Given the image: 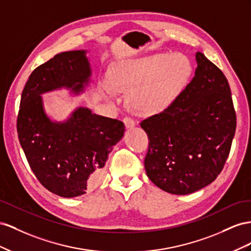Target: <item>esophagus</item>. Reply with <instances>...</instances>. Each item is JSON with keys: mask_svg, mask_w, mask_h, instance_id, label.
Instances as JSON below:
<instances>
[{"mask_svg": "<svg viewBox=\"0 0 251 251\" xmlns=\"http://www.w3.org/2000/svg\"><path fill=\"white\" fill-rule=\"evenodd\" d=\"M123 122H124V124H125V126L127 128H132V127L135 126V122L131 118H129V117H125Z\"/></svg>", "mask_w": 251, "mask_h": 251, "instance_id": "obj_1", "label": "esophagus"}]
</instances>
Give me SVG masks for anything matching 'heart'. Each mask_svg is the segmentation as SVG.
I'll list each match as a JSON object with an SVG mask.
<instances>
[{"label": "heart", "mask_w": 251, "mask_h": 251, "mask_svg": "<svg viewBox=\"0 0 251 251\" xmlns=\"http://www.w3.org/2000/svg\"><path fill=\"white\" fill-rule=\"evenodd\" d=\"M191 75V62L182 53L148 54L114 65L102 90L107 99L116 98L117 91H129L127 101L133 110L154 114L175 102Z\"/></svg>", "instance_id": "1"}]
</instances>
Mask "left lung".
I'll use <instances>...</instances> for the list:
<instances>
[{
    "label": "left lung",
    "mask_w": 251,
    "mask_h": 251,
    "mask_svg": "<svg viewBox=\"0 0 251 251\" xmlns=\"http://www.w3.org/2000/svg\"><path fill=\"white\" fill-rule=\"evenodd\" d=\"M196 60L195 76L175 102L141 122L149 139L147 176L173 195H188L216 180L237 127L226 76L202 52Z\"/></svg>",
    "instance_id": "8db88e82"
}]
</instances>
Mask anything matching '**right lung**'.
<instances>
[{
    "instance_id": "right-lung-1",
    "label": "right lung",
    "mask_w": 251,
    "mask_h": 251,
    "mask_svg": "<svg viewBox=\"0 0 251 251\" xmlns=\"http://www.w3.org/2000/svg\"><path fill=\"white\" fill-rule=\"evenodd\" d=\"M90 76L85 50L61 52L32 71L21 97L20 144L39 182L63 198L82 196L99 184L108 154L125 131L123 122L86 107L64 122L47 117L41 95L63 87L78 95Z\"/></svg>"
}]
</instances>
